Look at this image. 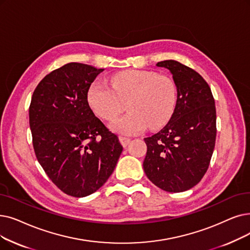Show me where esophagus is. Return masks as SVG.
Wrapping results in <instances>:
<instances>
[{
	"label": "esophagus",
	"mask_w": 250,
	"mask_h": 250,
	"mask_svg": "<svg viewBox=\"0 0 250 250\" xmlns=\"http://www.w3.org/2000/svg\"><path fill=\"white\" fill-rule=\"evenodd\" d=\"M119 141H121V143L124 147L127 146V144L131 142V138L128 137H125V136H119Z\"/></svg>",
	"instance_id": "obj_1"
}]
</instances>
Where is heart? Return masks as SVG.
<instances>
[{
  "label": "heart",
  "mask_w": 250,
  "mask_h": 250,
  "mask_svg": "<svg viewBox=\"0 0 250 250\" xmlns=\"http://www.w3.org/2000/svg\"><path fill=\"white\" fill-rule=\"evenodd\" d=\"M111 86L94 82L88 90V103L94 113L112 121L127 103L128 112L111 125L112 131L136 135L148 125L155 129L166 125L178 102L177 84L170 77L149 70H126L114 74Z\"/></svg>",
  "instance_id": "obj_1"
}]
</instances>
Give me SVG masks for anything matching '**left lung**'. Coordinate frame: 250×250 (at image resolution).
Here are the masks:
<instances>
[{"mask_svg": "<svg viewBox=\"0 0 250 250\" xmlns=\"http://www.w3.org/2000/svg\"><path fill=\"white\" fill-rule=\"evenodd\" d=\"M172 73L178 102L167 125L145 138L143 167L148 179L167 192H183L208 170L216 137V112L208 83L194 69L176 60L157 64Z\"/></svg>", "mask_w": 250, "mask_h": 250, "instance_id": "1", "label": "left lung"}]
</instances>
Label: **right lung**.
<instances>
[{"label":"right lung","instance_id":"1","mask_svg":"<svg viewBox=\"0 0 250 250\" xmlns=\"http://www.w3.org/2000/svg\"><path fill=\"white\" fill-rule=\"evenodd\" d=\"M103 69L70 62L42 79L32 94L29 126L38 161L65 194L84 197L111 176L123 146L88 103Z\"/></svg>","mask_w":250,"mask_h":250}]
</instances>
